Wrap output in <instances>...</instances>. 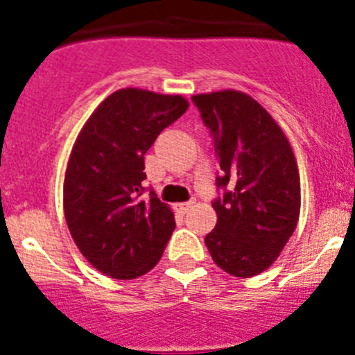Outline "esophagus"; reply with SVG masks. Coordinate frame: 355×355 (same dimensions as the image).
Returning <instances> with one entry per match:
<instances>
[{
    "instance_id": "obj_1",
    "label": "esophagus",
    "mask_w": 355,
    "mask_h": 355,
    "mask_svg": "<svg viewBox=\"0 0 355 355\" xmlns=\"http://www.w3.org/2000/svg\"><path fill=\"white\" fill-rule=\"evenodd\" d=\"M192 205H193L192 200H188V202H181V205H178V206H175V209H180L181 213H187L188 209L192 208Z\"/></svg>"
}]
</instances>
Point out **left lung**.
<instances>
[{"instance_id": "1", "label": "left lung", "mask_w": 355, "mask_h": 355, "mask_svg": "<svg viewBox=\"0 0 355 355\" xmlns=\"http://www.w3.org/2000/svg\"><path fill=\"white\" fill-rule=\"evenodd\" d=\"M192 101L220 165L218 196L211 202L216 225L205 243L222 270L252 277L277 259L299 222L293 150L277 122L247 94L222 90L199 94Z\"/></svg>"}]
</instances>
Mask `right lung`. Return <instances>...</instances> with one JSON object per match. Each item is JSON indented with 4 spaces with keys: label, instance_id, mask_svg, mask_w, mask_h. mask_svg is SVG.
I'll list each match as a JSON object with an SVG mask.
<instances>
[{
    "label": "right lung",
    "instance_id": "obj_1",
    "mask_svg": "<svg viewBox=\"0 0 355 355\" xmlns=\"http://www.w3.org/2000/svg\"><path fill=\"white\" fill-rule=\"evenodd\" d=\"M187 108L181 96L121 89L78 135L65 171V220L80 252L105 275L147 274L174 233V213L144 187V155Z\"/></svg>",
    "mask_w": 355,
    "mask_h": 355
}]
</instances>
